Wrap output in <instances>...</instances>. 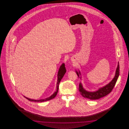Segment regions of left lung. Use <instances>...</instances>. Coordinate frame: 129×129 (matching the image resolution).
Segmentation results:
<instances>
[{"label":"left lung","instance_id":"left-lung-1","mask_svg":"<svg viewBox=\"0 0 129 129\" xmlns=\"http://www.w3.org/2000/svg\"><path fill=\"white\" fill-rule=\"evenodd\" d=\"M76 73L77 76L79 77L80 72H78L76 71ZM119 75V63H118V67L116 71V74L114 77L112 79V81L110 82L109 84L106 85L104 87L100 88L99 90L96 92H89L82 88V84L80 83L79 86V91L80 93L83 97L85 98L89 99V100H97L104 96L107 95L109 93L112 92L114 87L115 86V84L117 82L118 77Z\"/></svg>","mask_w":129,"mask_h":129}]
</instances>
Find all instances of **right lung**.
Wrapping results in <instances>:
<instances>
[{
    "mask_svg": "<svg viewBox=\"0 0 129 129\" xmlns=\"http://www.w3.org/2000/svg\"><path fill=\"white\" fill-rule=\"evenodd\" d=\"M66 67H65V64L64 63H63L61 66L60 67L59 69V71L58 72V81H57V89H56V91H55V92L54 93L49 97L45 99H42V100H32V99L27 98V97H26L25 96H24V97L25 98L27 99L30 102H43L47 101H49V100H51L53 99L54 97H55V96H56L57 94L58 93V87H59V84L60 83L61 80L62 79L64 75L66 73Z\"/></svg>",
    "mask_w": 129,
    "mask_h": 129,
    "instance_id": "right-lung-1",
    "label": "right lung"
}]
</instances>
